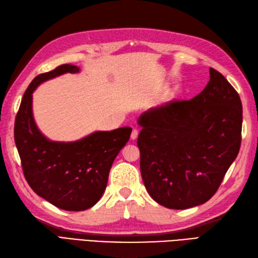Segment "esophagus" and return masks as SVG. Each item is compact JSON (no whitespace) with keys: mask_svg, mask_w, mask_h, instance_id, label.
Wrapping results in <instances>:
<instances>
[{"mask_svg":"<svg viewBox=\"0 0 258 258\" xmlns=\"http://www.w3.org/2000/svg\"><path fill=\"white\" fill-rule=\"evenodd\" d=\"M138 137V131L137 130H133L132 131V134H131V140H136V138Z\"/></svg>","mask_w":258,"mask_h":258,"instance_id":"obj_1","label":"esophagus"}]
</instances>
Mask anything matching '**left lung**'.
I'll list each match as a JSON object with an SVG mask.
<instances>
[{
	"instance_id": "obj_1",
	"label": "left lung",
	"mask_w": 258,
	"mask_h": 258,
	"mask_svg": "<svg viewBox=\"0 0 258 258\" xmlns=\"http://www.w3.org/2000/svg\"><path fill=\"white\" fill-rule=\"evenodd\" d=\"M190 100L150 109L138 118L141 173L147 192L170 209L209 201L241 146L242 102L219 72Z\"/></svg>"
}]
</instances>
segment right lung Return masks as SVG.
<instances>
[{
    "mask_svg": "<svg viewBox=\"0 0 258 258\" xmlns=\"http://www.w3.org/2000/svg\"><path fill=\"white\" fill-rule=\"evenodd\" d=\"M71 64L38 75L30 83L17 112L14 137L29 186L57 208L86 210L100 200L115 157L126 145L131 127L98 131L75 142L45 137L32 115V92L41 83L65 73H78Z\"/></svg>",
    "mask_w": 258,
    "mask_h": 258,
    "instance_id": "1",
    "label": "right lung"
}]
</instances>
